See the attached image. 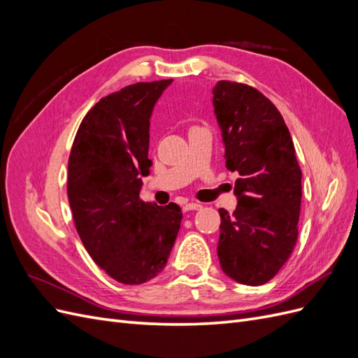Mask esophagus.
I'll list each match as a JSON object with an SVG mask.
<instances>
[{"instance_id": "esophagus-1", "label": "esophagus", "mask_w": 358, "mask_h": 358, "mask_svg": "<svg viewBox=\"0 0 358 358\" xmlns=\"http://www.w3.org/2000/svg\"><path fill=\"white\" fill-rule=\"evenodd\" d=\"M183 212H189V210H199L201 209V204L200 203H187L183 204Z\"/></svg>"}]
</instances>
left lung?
Wrapping results in <instances>:
<instances>
[{
  "instance_id": "1",
  "label": "left lung",
  "mask_w": 358,
  "mask_h": 358,
  "mask_svg": "<svg viewBox=\"0 0 358 358\" xmlns=\"http://www.w3.org/2000/svg\"><path fill=\"white\" fill-rule=\"evenodd\" d=\"M225 166L239 178L237 208L220 209L222 272L243 285L268 282L297 242L301 170L282 115L252 86L220 80L212 90Z\"/></svg>"
}]
</instances>
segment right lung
Here are the masks:
<instances>
[{"label":"right lung","instance_id":"1","mask_svg":"<svg viewBox=\"0 0 358 358\" xmlns=\"http://www.w3.org/2000/svg\"><path fill=\"white\" fill-rule=\"evenodd\" d=\"M171 82H140L104 96L83 117L69 158L76 230L95 264L125 285L161 273L180 229L178 204L140 200L152 166L150 116Z\"/></svg>","mask_w":358,"mask_h":358}]
</instances>
